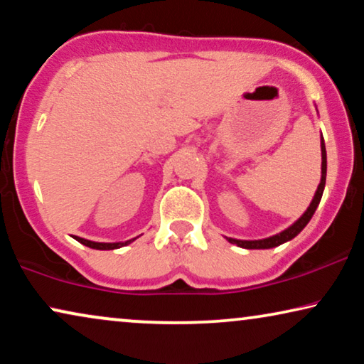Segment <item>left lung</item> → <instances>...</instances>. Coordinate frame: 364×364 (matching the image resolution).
Segmentation results:
<instances>
[{
	"label": "left lung",
	"mask_w": 364,
	"mask_h": 364,
	"mask_svg": "<svg viewBox=\"0 0 364 364\" xmlns=\"http://www.w3.org/2000/svg\"><path fill=\"white\" fill-rule=\"evenodd\" d=\"M325 182H326V149H325V141H323V137H321V181H320V186H318V188H316L315 197H313L310 207L306 208V212L303 213V215L298 218L293 225L288 227L287 230L277 233V235H273V237L262 238V240H237V238L227 237V240L230 243H235L237 247L248 248V250H258V248H273V247L282 245V243H285L288 240H291V238H295L298 233H300L303 228L306 227V223L311 220L313 213H315L318 203H320V200H321L323 191H325Z\"/></svg>",
	"instance_id": "1"
}]
</instances>
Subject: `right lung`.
Wrapping results in <instances>:
<instances>
[{"instance_id": "add662e5", "label": "right lung", "mask_w": 364, "mask_h": 364, "mask_svg": "<svg viewBox=\"0 0 364 364\" xmlns=\"http://www.w3.org/2000/svg\"><path fill=\"white\" fill-rule=\"evenodd\" d=\"M79 243H82V245H86L89 248H96V250H114V248H121V247H126L129 243L136 240V238H132V240H127V242H116V243H102V242H91V240H86V238H81V237H74Z\"/></svg>"}]
</instances>
